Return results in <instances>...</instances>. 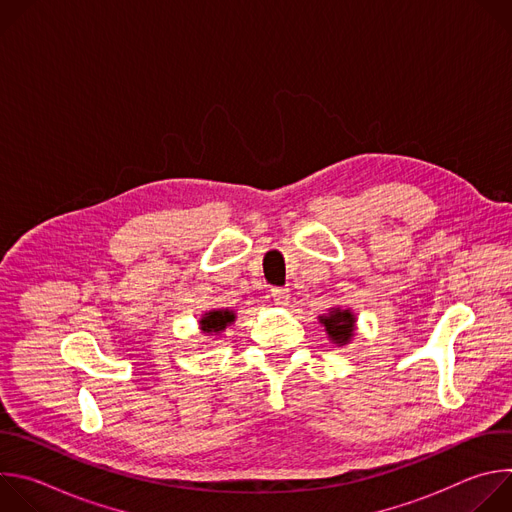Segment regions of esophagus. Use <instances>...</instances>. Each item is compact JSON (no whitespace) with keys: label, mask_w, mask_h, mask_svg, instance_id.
<instances>
[{"label":"esophagus","mask_w":512,"mask_h":512,"mask_svg":"<svg viewBox=\"0 0 512 512\" xmlns=\"http://www.w3.org/2000/svg\"><path fill=\"white\" fill-rule=\"evenodd\" d=\"M269 296L273 300L275 306H287V300H289V289L287 287H271Z\"/></svg>","instance_id":"34e87169"}]
</instances>
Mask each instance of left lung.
Masks as SVG:
<instances>
[{"mask_svg":"<svg viewBox=\"0 0 512 512\" xmlns=\"http://www.w3.org/2000/svg\"><path fill=\"white\" fill-rule=\"evenodd\" d=\"M320 324L324 326L328 340L336 346H346L352 342L356 332V314L350 308L334 306L326 314L318 316Z\"/></svg>","mask_w":512,"mask_h":512,"instance_id":"8db88e82","label":"left lung"}]
</instances>
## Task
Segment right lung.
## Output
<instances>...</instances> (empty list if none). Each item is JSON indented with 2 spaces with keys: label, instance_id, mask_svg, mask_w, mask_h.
Listing matches in <instances>:
<instances>
[{
  "label": "right lung",
  "instance_id": "obj_1",
  "mask_svg": "<svg viewBox=\"0 0 512 512\" xmlns=\"http://www.w3.org/2000/svg\"><path fill=\"white\" fill-rule=\"evenodd\" d=\"M237 320V312L235 310H229V308H218V310H206L200 320H198V326H200V332L204 336H218L223 330H227L231 324H235Z\"/></svg>",
  "mask_w": 512,
  "mask_h": 512
}]
</instances>
